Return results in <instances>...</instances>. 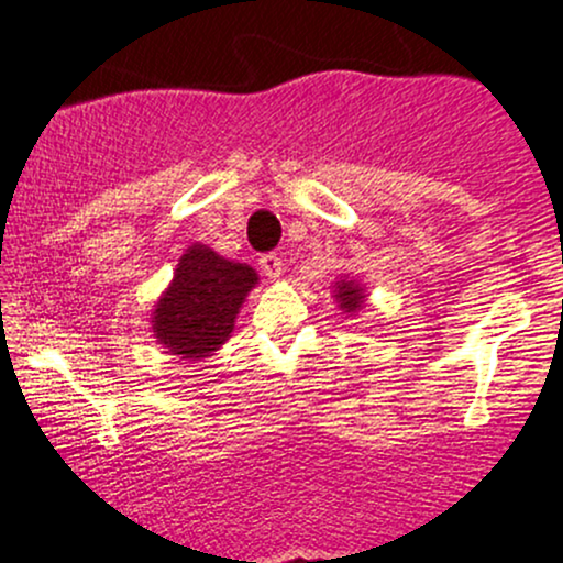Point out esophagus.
Masks as SVG:
<instances>
[{
    "instance_id": "obj_1",
    "label": "esophagus",
    "mask_w": 563,
    "mask_h": 563,
    "mask_svg": "<svg viewBox=\"0 0 563 563\" xmlns=\"http://www.w3.org/2000/svg\"><path fill=\"white\" fill-rule=\"evenodd\" d=\"M261 271H263V276H268V279H279V276L284 274V261L276 253H266V255H261Z\"/></svg>"
}]
</instances>
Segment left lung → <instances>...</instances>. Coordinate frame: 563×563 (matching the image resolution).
<instances>
[{
  "instance_id": "8db88e82",
  "label": "left lung",
  "mask_w": 563,
  "mask_h": 563,
  "mask_svg": "<svg viewBox=\"0 0 563 563\" xmlns=\"http://www.w3.org/2000/svg\"><path fill=\"white\" fill-rule=\"evenodd\" d=\"M334 300H336V308L342 310V313L347 316H355L361 313L363 308H366V287L358 284L355 279H350V276H340V282H334Z\"/></svg>"
}]
</instances>
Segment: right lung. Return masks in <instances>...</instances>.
I'll list each match as a JSON object with an SVG mask.
<instances>
[{
  "label": "right lung",
  "instance_id": "add662e5",
  "mask_svg": "<svg viewBox=\"0 0 563 563\" xmlns=\"http://www.w3.org/2000/svg\"><path fill=\"white\" fill-rule=\"evenodd\" d=\"M257 287V271L218 255L208 244H189L178 257L165 292L152 308L157 345L184 361L216 355L234 332L242 302Z\"/></svg>",
  "mask_w": 563,
  "mask_h": 563
}]
</instances>
